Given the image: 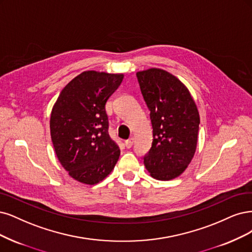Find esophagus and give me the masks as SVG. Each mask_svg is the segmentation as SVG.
<instances>
[{"label":"esophagus","instance_id":"1","mask_svg":"<svg viewBox=\"0 0 252 252\" xmlns=\"http://www.w3.org/2000/svg\"><path fill=\"white\" fill-rule=\"evenodd\" d=\"M132 145H133V138H132V137H130L129 140L125 141V146H126V148L130 149V148H131V147H132Z\"/></svg>","mask_w":252,"mask_h":252}]
</instances>
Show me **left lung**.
<instances>
[{"instance_id": "1", "label": "left lung", "mask_w": 252, "mask_h": 252, "mask_svg": "<svg viewBox=\"0 0 252 252\" xmlns=\"http://www.w3.org/2000/svg\"><path fill=\"white\" fill-rule=\"evenodd\" d=\"M136 77L153 129L144 164L155 179H174L196 151L200 118L195 101L186 85L167 71L149 68L137 72Z\"/></svg>"}]
</instances>
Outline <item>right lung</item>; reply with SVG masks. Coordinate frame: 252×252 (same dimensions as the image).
I'll return each mask as SVG.
<instances>
[{
	"mask_svg": "<svg viewBox=\"0 0 252 252\" xmlns=\"http://www.w3.org/2000/svg\"><path fill=\"white\" fill-rule=\"evenodd\" d=\"M123 78L85 71L64 86L52 109L51 138L58 160L82 184H98L119 159V146L108 134L105 104Z\"/></svg>",
	"mask_w": 252,
	"mask_h": 252,
	"instance_id": "right-lung-1",
	"label": "right lung"
}]
</instances>
